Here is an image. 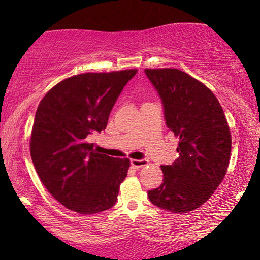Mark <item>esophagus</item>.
I'll use <instances>...</instances> for the list:
<instances>
[{"label":"esophagus","instance_id":"34e87169","mask_svg":"<svg viewBox=\"0 0 260 260\" xmlns=\"http://www.w3.org/2000/svg\"><path fill=\"white\" fill-rule=\"evenodd\" d=\"M148 165L147 159H131V166L135 168H143Z\"/></svg>","mask_w":260,"mask_h":260}]
</instances>
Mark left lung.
Segmentation results:
<instances>
[{"instance_id":"1","label":"left lung","mask_w":260,"mask_h":260,"mask_svg":"<svg viewBox=\"0 0 260 260\" xmlns=\"http://www.w3.org/2000/svg\"><path fill=\"white\" fill-rule=\"evenodd\" d=\"M161 98L167 126L179 137V157L161 166L163 183L148 190L149 200L173 213L204 205L226 175L232 138L213 92L176 69L144 70Z\"/></svg>"}]
</instances>
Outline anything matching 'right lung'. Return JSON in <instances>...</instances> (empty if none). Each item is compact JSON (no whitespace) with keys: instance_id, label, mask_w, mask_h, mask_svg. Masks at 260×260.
I'll list each match as a JSON object with an SVG mask.
<instances>
[{"instance_id":"right-lung-1","label":"right lung","mask_w":260,"mask_h":260,"mask_svg":"<svg viewBox=\"0 0 260 260\" xmlns=\"http://www.w3.org/2000/svg\"><path fill=\"white\" fill-rule=\"evenodd\" d=\"M137 70L83 73L49 90L35 113L30 156L52 197L79 214H95L116 204L129 158L93 150L86 138L108 125L120 92Z\"/></svg>"}]
</instances>
